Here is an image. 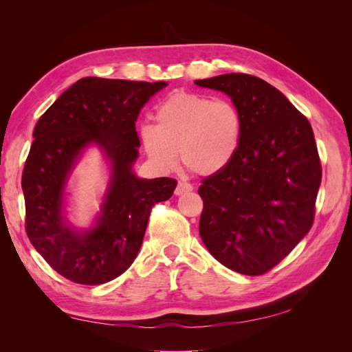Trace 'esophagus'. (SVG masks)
Returning a JSON list of instances; mask_svg holds the SVG:
<instances>
[{"instance_id": "34e87169", "label": "esophagus", "mask_w": 352, "mask_h": 352, "mask_svg": "<svg viewBox=\"0 0 352 352\" xmlns=\"http://www.w3.org/2000/svg\"><path fill=\"white\" fill-rule=\"evenodd\" d=\"M192 189H194L192 185L188 184V182H184V180H180V182L176 186V189H175V194L176 195H184L186 192H190V190H192Z\"/></svg>"}]
</instances>
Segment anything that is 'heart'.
Segmentation results:
<instances>
[{
  "instance_id": "heart-1",
  "label": "heart",
  "mask_w": 352,
  "mask_h": 352,
  "mask_svg": "<svg viewBox=\"0 0 352 352\" xmlns=\"http://www.w3.org/2000/svg\"><path fill=\"white\" fill-rule=\"evenodd\" d=\"M155 122L142 123L140 138L146 155L168 172L184 164L201 176L223 172L236 157L243 117L235 104L206 95L175 92L158 105Z\"/></svg>"
}]
</instances>
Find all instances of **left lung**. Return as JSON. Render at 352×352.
Returning <instances> with one entry per match:
<instances>
[{
    "label": "left lung",
    "mask_w": 352,
    "mask_h": 352,
    "mask_svg": "<svg viewBox=\"0 0 352 352\" xmlns=\"http://www.w3.org/2000/svg\"><path fill=\"white\" fill-rule=\"evenodd\" d=\"M195 83L229 95L243 117L236 157L198 188L201 239L228 269L264 274L313 226L322 166L311 124L279 89L251 74Z\"/></svg>",
    "instance_id": "obj_1"
}]
</instances>
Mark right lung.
Returning a JSON list of instances; mask_svg holds the SVG:
<instances>
[{
  "instance_id": "right-lung-1",
  "label": "right lung",
  "mask_w": 352,
  "mask_h": 352,
  "mask_svg": "<svg viewBox=\"0 0 352 352\" xmlns=\"http://www.w3.org/2000/svg\"><path fill=\"white\" fill-rule=\"evenodd\" d=\"M167 82L82 78L39 117L26 158L22 189L26 233L35 250L66 279L101 285L131 267L151 208L167 201L175 179L133 173L141 109ZM94 143L111 162L112 175L94 228L76 231L64 216V188L85 147Z\"/></svg>"
}]
</instances>
